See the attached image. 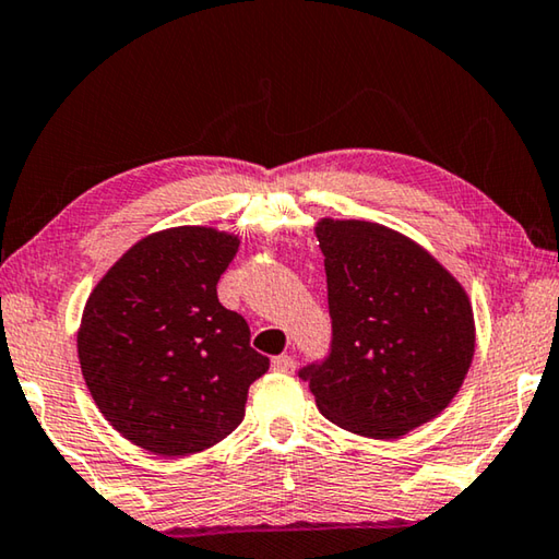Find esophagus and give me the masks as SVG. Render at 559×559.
I'll list each match as a JSON object with an SVG mask.
<instances>
[{
	"instance_id": "1",
	"label": "esophagus",
	"mask_w": 559,
	"mask_h": 559,
	"mask_svg": "<svg viewBox=\"0 0 559 559\" xmlns=\"http://www.w3.org/2000/svg\"><path fill=\"white\" fill-rule=\"evenodd\" d=\"M295 368H297V360L292 356L272 358V370H277V373H295Z\"/></svg>"
}]
</instances>
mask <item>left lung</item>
I'll return each instance as SVG.
<instances>
[{"mask_svg":"<svg viewBox=\"0 0 559 559\" xmlns=\"http://www.w3.org/2000/svg\"><path fill=\"white\" fill-rule=\"evenodd\" d=\"M331 354L299 370L319 413L350 435L397 439L452 403L472 368L474 309L432 252L370 221L319 218Z\"/></svg>","mask_w":559,"mask_h":559,"instance_id":"8db88e82","label":"left lung"}]
</instances>
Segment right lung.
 <instances>
[{
    "mask_svg": "<svg viewBox=\"0 0 559 559\" xmlns=\"http://www.w3.org/2000/svg\"><path fill=\"white\" fill-rule=\"evenodd\" d=\"M240 238L179 225L136 240L103 274L78 326V360L97 409L132 444L189 456L242 423L270 358L248 321L218 301Z\"/></svg>",
    "mask_w": 559,
    "mask_h": 559,
    "instance_id": "add662e5",
    "label": "right lung"
}]
</instances>
